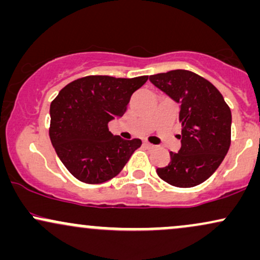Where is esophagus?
<instances>
[{"instance_id": "obj_1", "label": "esophagus", "mask_w": 260, "mask_h": 260, "mask_svg": "<svg viewBox=\"0 0 260 260\" xmlns=\"http://www.w3.org/2000/svg\"><path fill=\"white\" fill-rule=\"evenodd\" d=\"M144 147H147L148 149H154L155 145L150 144V143H149V142H144Z\"/></svg>"}]
</instances>
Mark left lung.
Masks as SVG:
<instances>
[{
    "mask_svg": "<svg viewBox=\"0 0 260 260\" xmlns=\"http://www.w3.org/2000/svg\"><path fill=\"white\" fill-rule=\"evenodd\" d=\"M153 84L180 105L182 133L178 153L170 151L169 165L157 176L180 188L207 181L228 154L231 144V110L221 92L198 74L175 70L149 77Z\"/></svg>",
    "mask_w": 260,
    "mask_h": 260,
    "instance_id": "obj_1",
    "label": "left lung"
}]
</instances>
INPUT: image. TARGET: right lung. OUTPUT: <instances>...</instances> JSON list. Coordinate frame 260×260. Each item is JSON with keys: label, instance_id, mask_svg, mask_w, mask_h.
<instances>
[{"label": "right lung", "instance_id": "1", "mask_svg": "<svg viewBox=\"0 0 260 260\" xmlns=\"http://www.w3.org/2000/svg\"><path fill=\"white\" fill-rule=\"evenodd\" d=\"M148 76L115 78L88 76L67 84L50 106V139L66 169L89 184L117 176L140 139L124 140L109 131V122L126 112L131 96Z\"/></svg>", "mask_w": 260, "mask_h": 260}]
</instances>
